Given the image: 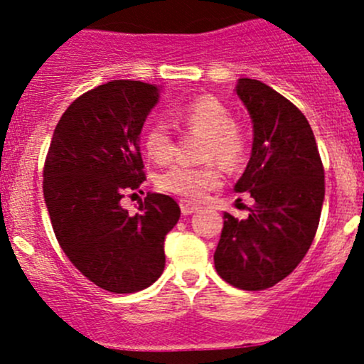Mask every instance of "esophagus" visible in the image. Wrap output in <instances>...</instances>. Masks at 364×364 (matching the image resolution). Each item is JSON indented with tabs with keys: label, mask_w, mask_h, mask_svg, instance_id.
Listing matches in <instances>:
<instances>
[{
	"label": "esophagus",
	"mask_w": 364,
	"mask_h": 364,
	"mask_svg": "<svg viewBox=\"0 0 364 364\" xmlns=\"http://www.w3.org/2000/svg\"><path fill=\"white\" fill-rule=\"evenodd\" d=\"M179 208H181L183 215H192V213H196L197 209H199V205L190 203V200H181V203H179Z\"/></svg>",
	"instance_id": "obj_1"
}]
</instances>
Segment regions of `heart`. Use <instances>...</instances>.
<instances>
[{
  "label": "heart",
  "instance_id": "b5f03b06",
  "mask_svg": "<svg viewBox=\"0 0 364 364\" xmlns=\"http://www.w3.org/2000/svg\"><path fill=\"white\" fill-rule=\"evenodd\" d=\"M174 119L186 134L204 137L200 146L203 165H172L156 176V186L161 192L172 193L185 200H200L209 190L222 183V168L216 159L229 171L241 167L250 149L247 128L234 121L230 109L211 95H200L172 112ZM146 155L156 164H167L176 151L174 135L161 121L149 124L142 137Z\"/></svg>",
  "mask_w": 364,
  "mask_h": 364
}]
</instances>
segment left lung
<instances>
[{
	"label": "left lung",
	"instance_id": "1",
	"mask_svg": "<svg viewBox=\"0 0 364 364\" xmlns=\"http://www.w3.org/2000/svg\"><path fill=\"white\" fill-rule=\"evenodd\" d=\"M237 97L253 121L252 156L236 192L255 204L248 218L223 215L216 273L243 291L284 280L310 250L324 203V165L304 114L278 91L240 79Z\"/></svg>",
	"mask_w": 364,
	"mask_h": 364
}]
</instances>
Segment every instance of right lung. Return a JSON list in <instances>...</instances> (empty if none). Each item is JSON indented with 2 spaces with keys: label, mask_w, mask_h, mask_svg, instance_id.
Masks as SVG:
<instances>
[{
  "label": "right lung",
  "mask_w": 364,
  "mask_h": 364,
  "mask_svg": "<svg viewBox=\"0 0 364 364\" xmlns=\"http://www.w3.org/2000/svg\"><path fill=\"white\" fill-rule=\"evenodd\" d=\"M156 102V86L141 80L86 91L58 121L43 164V199L61 250L87 280L114 294L159 280L165 236L181 215L161 193H148L135 215L121 208L146 181L139 135Z\"/></svg>",
  "instance_id": "add662e5"
}]
</instances>
